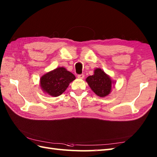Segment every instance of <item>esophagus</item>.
I'll return each instance as SVG.
<instances>
[{
	"label": "esophagus",
	"mask_w": 157,
	"mask_h": 157,
	"mask_svg": "<svg viewBox=\"0 0 157 157\" xmlns=\"http://www.w3.org/2000/svg\"><path fill=\"white\" fill-rule=\"evenodd\" d=\"M78 78L79 79H84V74H79L78 75Z\"/></svg>",
	"instance_id": "34e87169"
}]
</instances>
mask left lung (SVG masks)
<instances>
[{
    "label": "left lung",
    "instance_id": "obj_1",
    "mask_svg": "<svg viewBox=\"0 0 157 157\" xmlns=\"http://www.w3.org/2000/svg\"><path fill=\"white\" fill-rule=\"evenodd\" d=\"M86 80L92 90L100 97L108 96L111 92L112 86L114 83L111 78L100 68H96L94 75L88 76Z\"/></svg>",
    "mask_w": 157,
    "mask_h": 157
}]
</instances>
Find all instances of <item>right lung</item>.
<instances>
[{
  "label": "right lung",
  "instance_id": "obj_1",
  "mask_svg": "<svg viewBox=\"0 0 157 157\" xmlns=\"http://www.w3.org/2000/svg\"><path fill=\"white\" fill-rule=\"evenodd\" d=\"M75 76L65 68L58 67L42 75L40 81L43 92L56 97L62 94Z\"/></svg>",
  "mask_w": 157,
  "mask_h": 157
}]
</instances>
